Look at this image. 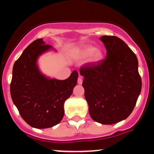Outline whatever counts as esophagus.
Wrapping results in <instances>:
<instances>
[{
	"mask_svg": "<svg viewBox=\"0 0 154 154\" xmlns=\"http://www.w3.org/2000/svg\"><path fill=\"white\" fill-rule=\"evenodd\" d=\"M82 81H83L82 77H78V79H77V82H78V84L79 85H82Z\"/></svg>",
	"mask_w": 154,
	"mask_h": 154,
	"instance_id": "obj_1",
	"label": "esophagus"
}]
</instances>
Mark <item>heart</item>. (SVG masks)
Instances as JSON below:
<instances>
[{
  "mask_svg": "<svg viewBox=\"0 0 154 154\" xmlns=\"http://www.w3.org/2000/svg\"><path fill=\"white\" fill-rule=\"evenodd\" d=\"M79 57L86 58L88 56V61L92 63H97L104 58V53L100 48H95L93 45H87L83 46L77 53Z\"/></svg>",
  "mask_w": 154,
  "mask_h": 154,
  "instance_id": "1",
  "label": "heart"
}]
</instances>
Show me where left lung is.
<instances>
[{"label": "left lung", "mask_w": 154, "mask_h": 154, "mask_svg": "<svg viewBox=\"0 0 154 154\" xmlns=\"http://www.w3.org/2000/svg\"><path fill=\"white\" fill-rule=\"evenodd\" d=\"M107 54L101 62L79 70L89 114L97 122L112 125L127 119L135 106L142 81L137 56L116 36L100 38Z\"/></svg>", "instance_id": "obj_1"}]
</instances>
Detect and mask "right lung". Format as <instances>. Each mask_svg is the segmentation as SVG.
Returning a JSON list of instances; mask_svg holds the SVG:
<instances>
[{
    "instance_id": "right-lung-1",
    "label": "right lung",
    "mask_w": 154,
    "mask_h": 154,
    "mask_svg": "<svg viewBox=\"0 0 154 154\" xmlns=\"http://www.w3.org/2000/svg\"><path fill=\"white\" fill-rule=\"evenodd\" d=\"M52 49L43 39H38L24 49L13 66L11 96L23 119L35 128H51L61 121L63 104L78 78L75 70L64 80L41 73L37 63L39 56Z\"/></svg>"
}]
</instances>
